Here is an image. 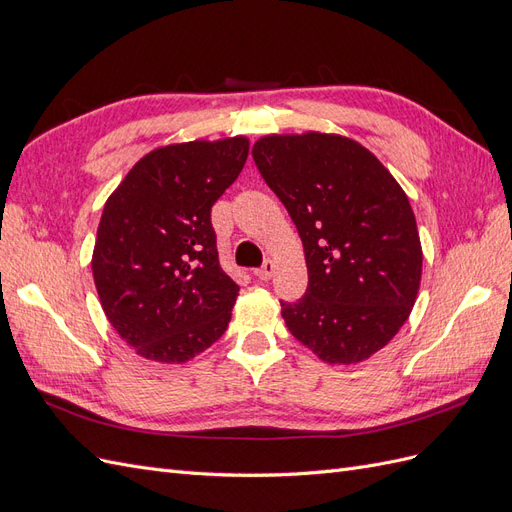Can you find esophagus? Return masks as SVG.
<instances>
[{"label":"esophagus","mask_w":512,"mask_h":512,"mask_svg":"<svg viewBox=\"0 0 512 512\" xmlns=\"http://www.w3.org/2000/svg\"><path fill=\"white\" fill-rule=\"evenodd\" d=\"M273 271H275L273 260H265V265H262L260 269H256V271H254V275L258 277L260 282H269L271 277H273Z\"/></svg>","instance_id":"1"}]
</instances>
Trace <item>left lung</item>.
I'll list each match as a JSON object with an SVG mask.
<instances>
[{"instance_id":"left-lung-1","label":"left lung","mask_w":512,"mask_h":512,"mask_svg":"<svg viewBox=\"0 0 512 512\" xmlns=\"http://www.w3.org/2000/svg\"><path fill=\"white\" fill-rule=\"evenodd\" d=\"M258 173L299 230L307 290L282 303L288 331L327 363H359L410 316L423 252L408 196L374 153L344 136H265Z\"/></svg>"}]
</instances>
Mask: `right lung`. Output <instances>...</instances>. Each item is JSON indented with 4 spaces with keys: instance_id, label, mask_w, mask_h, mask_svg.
<instances>
[{
    "instance_id": "add662e5",
    "label": "right lung",
    "mask_w": 512,
    "mask_h": 512,
    "mask_svg": "<svg viewBox=\"0 0 512 512\" xmlns=\"http://www.w3.org/2000/svg\"><path fill=\"white\" fill-rule=\"evenodd\" d=\"M243 136L147 153L106 200L91 269L108 322L145 359L185 363L224 335L239 286L211 207L241 173Z\"/></svg>"
}]
</instances>
